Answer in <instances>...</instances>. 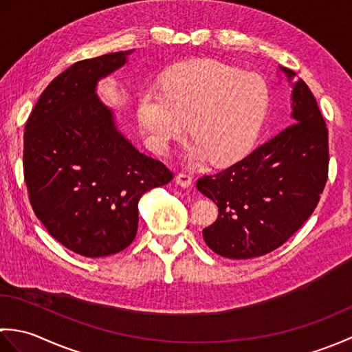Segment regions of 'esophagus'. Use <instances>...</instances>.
<instances>
[{"instance_id":"obj_1","label":"esophagus","mask_w":352,"mask_h":352,"mask_svg":"<svg viewBox=\"0 0 352 352\" xmlns=\"http://www.w3.org/2000/svg\"><path fill=\"white\" fill-rule=\"evenodd\" d=\"M175 182H177L178 186H182V188H190V186H192V175L186 174V172H180V174L175 177Z\"/></svg>"}]
</instances>
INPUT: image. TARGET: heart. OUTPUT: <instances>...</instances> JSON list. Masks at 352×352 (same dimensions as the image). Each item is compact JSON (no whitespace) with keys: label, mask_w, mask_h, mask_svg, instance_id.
I'll return each instance as SVG.
<instances>
[{"label":"heart","mask_w":352,"mask_h":352,"mask_svg":"<svg viewBox=\"0 0 352 352\" xmlns=\"http://www.w3.org/2000/svg\"><path fill=\"white\" fill-rule=\"evenodd\" d=\"M269 107L266 81L222 62L201 58L175 66L163 78V89L140 96L138 116L146 142L166 153L182 139L189 122L195 139L188 160H210L216 166L248 154Z\"/></svg>","instance_id":"heart-1"}]
</instances>
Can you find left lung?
Listing matches in <instances>:
<instances>
[{"label":"left lung","instance_id":"obj_1","mask_svg":"<svg viewBox=\"0 0 352 352\" xmlns=\"http://www.w3.org/2000/svg\"><path fill=\"white\" fill-rule=\"evenodd\" d=\"M292 85V124L218 174L197 182L218 206L203 230L208 248L227 258H252L278 248L315 212L328 178V130L316 98L296 74L280 66Z\"/></svg>","mask_w":352,"mask_h":352}]
</instances>
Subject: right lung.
<instances>
[{"label": "right lung", "instance_id": "add662e5", "mask_svg": "<svg viewBox=\"0 0 352 352\" xmlns=\"http://www.w3.org/2000/svg\"><path fill=\"white\" fill-rule=\"evenodd\" d=\"M131 52L69 66L42 92L25 124L30 203L57 242L85 257L125 250L138 233L140 197L174 178L116 130L111 110L95 94L98 80Z\"/></svg>", "mask_w": 352, "mask_h": 352}]
</instances>
